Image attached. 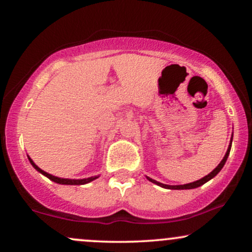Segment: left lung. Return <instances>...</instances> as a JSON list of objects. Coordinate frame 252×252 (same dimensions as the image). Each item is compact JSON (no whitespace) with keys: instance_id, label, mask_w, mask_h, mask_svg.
<instances>
[{"instance_id":"8db88e82","label":"left lung","mask_w":252,"mask_h":252,"mask_svg":"<svg viewBox=\"0 0 252 252\" xmlns=\"http://www.w3.org/2000/svg\"><path fill=\"white\" fill-rule=\"evenodd\" d=\"M232 141H233V135H232V139H230V143H229V146H228V149H227V153H226V155H225V157L222 158V160L220 161V164L218 165V166H217L215 170H213L211 173H209L208 175H205L204 178H202V179H199V180H197V181H194V182H190V184H187V185H178V186H170V185H164V184H160V182H158V181H156V180H153V179L151 178H149V177H147V179L149 181H151L153 182V184H156V185H158V186H160V187H163V188H166V189H192V188H197V187H199V186H202V185H204L205 182H208L209 180H211L212 178H215L217 174L219 173L220 171H221V168L223 167V165H225V163H226V160H227V158H228V156H229V151H230V148H232Z\"/></svg>"}]
</instances>
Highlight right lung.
Here are the masks:
<instances>
[{"label": "right lung", "mask_w": 252, "mask_h": 252, "mask_svg": "<svg viewBox=\"0 0 252 252\" xmlns=\"http://www.w3.org/2000/svg\"><path fill=\"white\" fill-rule=\"evenodd\" d=\"M29 160L30 163L32 164V166L35 168L37 172H40L41 174H43L44 177H47L48 179H50V180H53L54 182H56V184H60V185H85V184H88V182H91L93 180H95V179H97L98 177H91V178H87V179H63V178H58V177H55V175H51L49 173H47V172H44L41 170L39 166H36L35 164H34V161L31 159L29 157Z\"/></svg>", "instance_id": "right-lung-1"}]
</instances>
